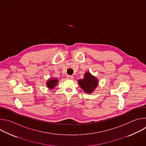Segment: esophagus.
<instances>
[{
  "label": "esophagus",
  "instance_id": "obj_1",
  "mask_svg": "<svg viewBox=\"0 0 146 146\" xmlns=\"http://www.w3.org/2000/svg\"><path fill=\"white\" fill-rule=\"evenodd\" d=\"M67 78L68 79H70V80H72V79H73V76L68 75V76H67Z\"/></svg>",
  "mask_w": 146,
  "mask_h": 146
}]
</instances>
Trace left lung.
<instances>
[{"instance_id":"obj_1","label":"left lung","mask_w":146,"mask_h":146,"mask_svg":"<svg viewBox=\"0 0 146 146\" xmlns=\"http://www.w3.org/2000/svg\"><path fill=\"white\" fill-rule=\"evenodd\" d=\"M80 87L87 94H91L98 85L97 78L93 76L90 72H86L84 78L78 80Z\"/></svg>"}]
</instances>
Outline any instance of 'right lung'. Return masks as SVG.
Wrapping results in <instances>:
<instances>
[{
    "instance_id": "obj_1",
    "label": "right lung",
    "mask_w": 146,
    "mask_h": 146,
    "mask_svg": "<svg viewBox=\"0 0 146 146\" xmlns=\"http://www.w3.org/2000/svg\"><path fill=\"white\" fill-rule=\"evenodd\" d=\"M58 80L56 78H50L47 82H46V85L47 86V87L51 90L54 88V87L56 86V84H58Z\"/></svg>"
}]
</instances>
